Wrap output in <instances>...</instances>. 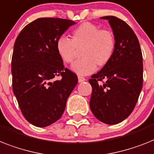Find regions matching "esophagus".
I'll use <instances>...</instances> for the list:
<instances>
[{
	"label": "esophagus",
	"mask_w": 154,
	"mask_h": 154,
	"mask_svg": "<svg viewBox=\"0 0 154 154\" xmlns=\"http://www.w3.org/2000/svg\"><path fill=\"white\" fill-rule=\"evenodd\" d=\"M86 79L84 77H82V76H78V81L79 82H84Z\"/></svg>",
	"instance_id": "obj_1"
}]
</instances>
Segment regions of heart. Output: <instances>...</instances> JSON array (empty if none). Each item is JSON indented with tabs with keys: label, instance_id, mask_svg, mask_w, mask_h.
Masks as SVG:
<instances>
[{
	"label": "heart",
	"instance_id": "heart-1",
	"mask_svg": "<svg viewBox=\"0 0 154 154\" xmlns=\"http://www.w3.org/2000/svg\"><path fill=\"white\" fill-rule=\"evenodd\" d=\"M116 46L115 35L111 30L101 29L92 23L85 22L72 30L71 40L60 37L57 41V51L64 63L74 61L80 51L79 60L72 66L76 74L86 75L109 63Z\"/></svg>",
	"mask_w": 154,
	"mask_h": 154
}]
</instances>
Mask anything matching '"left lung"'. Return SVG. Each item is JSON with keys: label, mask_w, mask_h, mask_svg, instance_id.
Returning a JSON list of instances; mask_svg holds the SVG:
<instances>
[{"label": "left lung", "mask_w": 154, "mask_h": 154, "mask_svg": "<svg viewBox=\"0 0 154 154\" xmlns=\"http://www.w3.org/2000/svg\"><path fill=\"white\" fill-rule=\"evenodd\" d=\"M101 19L109 20L116 46L109 63L89 79L90 108L97 120L116 124L130 116L138 101L143 82V54L138 38L127 23L112 16Z\"/></svg>", "instance_id": "8db88e82"}]
</instances>
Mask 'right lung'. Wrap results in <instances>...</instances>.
<instances>
[{
	"label": "right lung",
	"mask_w": 154,
	"mask_h": 154,
	"mask_svg": "<svg viewBox=\"0 0 154 154\" xmlns=\"http://www.w3.org/2000/svg\"><path fill=\"white\" fill-rule=\"evenodd\" d=\"M75 23L60 18H39L21 30L14 44L12 90L25 119L36 127H47L61 117L78 82L57 51V41ZM57 76L60 80L55 79Z\"/></svg>",
	"instance_id": "right-lung-1"
}]
</instances>
